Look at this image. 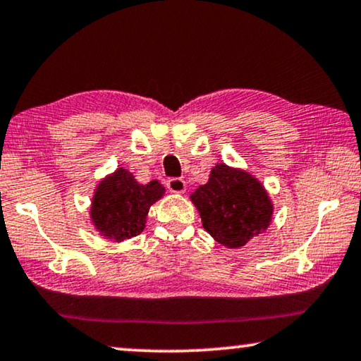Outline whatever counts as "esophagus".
Segmentation results:
<instances>
[{
  "instance_id": "1",
  "label": "esophagus",
  "mask_w": 361,
  "mask_h": 361,
  "mask_svg": "<svg viewBox=\"0 0 361 361\" xmlns=\"http://www.w3.org/2000/svg\"><path fill=\"white\" fill-rule=\"evenodd\" d=\"M166 187H168V189L174 193H184L185 192V180L180 179V177H171V179H168V182H166Z\"/></svg>"
}]
</instances>
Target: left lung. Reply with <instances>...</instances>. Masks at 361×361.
I'll return each mask as SVG.
<instances>
[{
    "instance_id": "obj_1",
    "label": "left lung",
    "mask_w": 361,
    "mask_h": 361,
    "mask_svg": "<svg viewBox=\"0 0 361 361\" xmlns=\"http://www.w3.org/2000/svg\"><path fill=\"white\" fill-rule=\"evenodd\" d=\"M190 200L210 236L231 249L264 233L274 213L267 190L254 176L223 163L212 169L207 184L198 187Z\"/></svg>"
}]
</instances>
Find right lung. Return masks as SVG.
Wrapping results in <instances>:
<instances>
[{"label": "right lung", "instance_id": "obj_1", "mask_svg": "<svg viewBox=\"0 0 361 361\" xmlns=\"http://www.w3.org/2000/svg\"><path fill=\"white\" fill-rule=\"evenodd\" d=\"M164 195L158 180L138 184L132 172L118 168L99 182L91 202V219L106 239L122 243L145 229L149 207Z\"/></svg>", "mask_w": 361, "mask_h": 361}]
</instances>
